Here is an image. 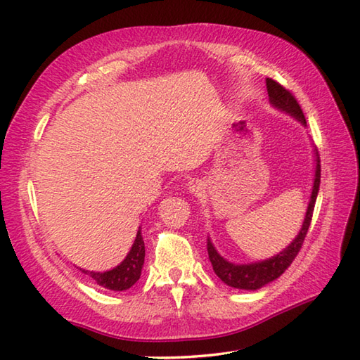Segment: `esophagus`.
I'll return each mask as SVG.
<instances>
[{"instance_id": "1", "label": "esophagus", "mask_w": 360, "mask_h": 360, "mask_svg": "<svg viewBox=\"0 0 360 360\" xmlns=\"http://www.w3.org/2000/svg\"><path fill=\"white\" fill-rule=\"evenodd\" d=\"M204 188H205V184L201 179H192L188 182L190 193H193L195 196H200L201 193H204Z\"/></svg>"}]
</instances>
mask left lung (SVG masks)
Returning a JSON list of instances; mask_svg holds the SVG:
<instances>
[{"mask_svg":"<svg viewBox=\"0 0 360 360\" xmlns=\"http://www.w3.org/2000/svg\"><path fill=\"white\" fill-rule=\"evenodd\" d=\"M267 94H269V102L275 108L289 114V116L295 117L303 127H307V119L300 108V105L295 101V97L290 94V91L283 88L280 83L272 79H266ZM320 187V158L316 150V173H314V182H312V192L309 198V204L307 209V215H304L303 224L300 232L289 244L286 249H283L280 254L274 255L263 262L257 263H248V264H235L232 262H227L226 258L218 254V250L213 246L210 238H207V252L209 259L212 263L213 271L218 277L223 280L227 286H232L236 289H246V290H255L263 288L267 283L277 280L280 275L285 272L290 263L294 262L298 252H300L304 236L308 233V229L312 219V212H314V205L317 200Z\"/></svg>","mask_w":360,"mask_h":360,"instance_id":"left-lung-1","label":"left lung"}]
</instances>
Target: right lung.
Masks as SVG:
<instances>
[{"label":"right lung","instance_id":"add662e5","mask_svg":"<svg viewBox=\"0 0 360 360\" xmlns=\"http://www.w3.org/2000/svg\"><path fill=\"white\" fill-rule=\"evenodd\" d=\"M143 259H145V244H143L142 232L139 227L136 240L131 246V250L128 252V255L119 266L106 272H94V271H85V269H80V271L83 274H88L91 278H94V281L98 286H102L105 289L127 290L141 278Z\"/></svg>","mask_w":360,"mask_h":360}]
</instances>
